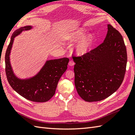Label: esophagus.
Returning <instances> with one entry per match:
<instances>
[{
  "instance_id": "obj_1",
  "label": "esophagus",
  "mask_w": 135,
  "mask_h": 135,
  "mask_svg": "<svg viewBox=\"0 0 135 135\" xmlns=\"http://www.w3.org/2000/svg\"><path fill=\"white\" fill-rule=\"evenodd\" d=\"M68 64H69L70 66H73L74 65V64H75V62H74L73 60H70L69 61V63H68Z\"/></svg>"
}]
</instances>
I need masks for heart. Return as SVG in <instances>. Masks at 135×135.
Returning <instances> with one entry per match:
<instances>
[{
	"label": "heart",
	"mask_w": 135,
	"mask_h": 135,
	"mask_svg": "<svg viewBox=\"0 0 135 135\" xmlns=\"http://www.w3.org/2000/svg\"><path fill=\"white\" fill-rule=\"evenodd\" d=\"M86 30L83 28H76L67 33L65 38L69 42H74L81 39L75 45L74 49L78 55H83L89 51L93 46L94 37L92 34H88L84 37Z\"/></svg>",
	"instance_id": "obj_1"
}]
</instances>
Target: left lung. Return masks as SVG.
<instances>
[{"label":"left lung","instance_id":"1","mask_svg":"<svg viewBox=\"0 0 135 135\" xmlns=\"http://www.w3.org/2000/svg\"><path fill=\"white\" fill-rule=\"evenodd\" d=\"M107 28L102 44L81 57H73L75 88L86 102L107 98L118 90L124 78L127 53L124 39L110 24Z\"/></svg>","mask_w":135,"mask_h":135}]
</instances>
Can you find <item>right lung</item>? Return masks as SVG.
Returning <instances> with one entry per match:
<instances>
[{"mask_svg": "<svg viewBox=\"0 0 135 135\" xmlns=\"http://www.w3.org/2000/svg\"><path fill=\"white\" fill-rule=\"evenodd\" d=\"M28 25L16 30L11 38L5 54L6 74L11 87L26 99L35 102H46L55 94L59 79L67 69L68 58L47 60L35 75L29 78L20 79L14 73L10 63V53L14 38L22 31L32 29Z\"/></svg>", "mask_w": 135, "mask_h": 135, "instance_id": "right-lung-1", "label": "right lung"}]
</instances>
